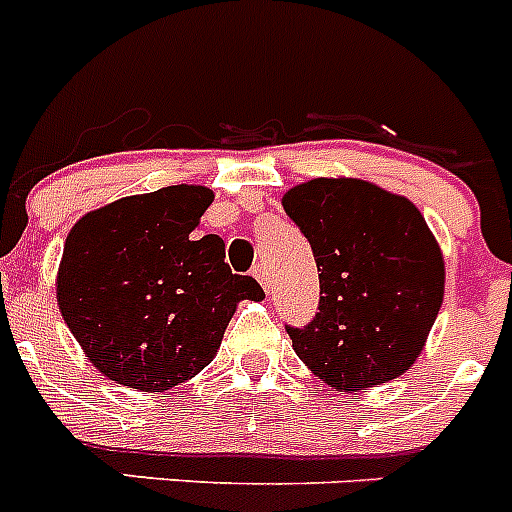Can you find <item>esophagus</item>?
<instances>
[{
    "label": "esophagus",
    "mask_w": 512,
    "mask_h": 512,
    "mask_svg": "<svg viewBox=\"0 0 512 512\" xmlns=\"http://www.w3.org/2000/svg\"><path fill=\"white\" fill-rule=\"evenodd\" d=\"M253 277L259 279L261 287H264L266 292H269V287H271V274H269V269H266L264 264H259V266H256V269H253Z\"/></svg>",
    "instance_id": "1"
}]
</instances>
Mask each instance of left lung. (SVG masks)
Wrapping results in <instances>:
<instances>
[{
    "label": "left lung",
    "mask_w": 512,
    "mask_h": 512,
    "mask_svg": "<svg viewBox=\"0 0 512 512\" xmlns=\"http://www.w3.org/2000/svg\"><path fill=\"white\" fill-rule=\"evenodd\" d=\"M310 241L318 315L287 328L295 354L338 392L405 374L443 302L446 264L418 207L364 179H310L282 197Z\"/></svg>",
    "instance_id": "left-lung-1"
}]
</instances>
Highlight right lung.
I'll return each instance as SVG.
<instances>
[{"mask_svg":"<svg viewBox=\"0 0 512 512\" xmlns=\"http://www.w3.org/2000/svg\"><path fill=\"white\" fill-rule=\"evenodd\" d=\"M210 205L207 187L176 184L110 202L71 228L58 310L112 382L164 392L192 379L215 359L238 302L264 297L225 264L220 235H192Z\"/></svg>","mask_w":512,"mask_h":512,"instance_id":"right-lung-1","label":"right lung"}]
</instances>
